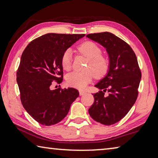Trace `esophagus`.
I'll use <instances>...</instances> for the list:
<instances>
[{
  "label": "esophagus",
  "instance_id": "34e87169",
  "mask_svg": "<svg viewBox=\"0 0 158 158\" xmlns=\"http://www.w3.org/2000/svg\"><path fill=\"white\" fill-rule=\"evenodd\" d=\"M85 94V92L84 91V90H79V95H84Z\"/></svg>",
  "mask_w": 158,
  "mask_h": 158
}]
</instances>
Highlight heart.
Here are the masks:
<instances>
[{"instance_id":"obj_1","label":"heart","mask_w":158,"mask_h":158,"mask_svg":"<svg viewBox=\"0 0 158 158\" xmlns=\"http://www.w3.org/2000/svg\"><path fill=\"white\" fill-rule=\"evenodd\" d=\"M78 49L83 55L89 59L86 66V71L73 72L67 77L69 85L79 89H84L92 81L93 76L96 78H102L109 73L110 60L102 56V50L95 42L87 41L82 43ZM61 65L65 70L70 69L72 66V52L67 49L63 52L60 59Z\"/></svg>"}]
</instances>
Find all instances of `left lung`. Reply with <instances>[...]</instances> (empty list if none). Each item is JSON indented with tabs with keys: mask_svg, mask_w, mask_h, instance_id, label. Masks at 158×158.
Listing matches in <instances>:
<instances>
[{
	"mask_svg": "<svg viewBox=\"0 0 158 158\" xmlns=\"http://www.w3.org/2000/svg\"><path fill=\"white\" fill-rule=\"evenodd\" d=\"M86 37L105 47L110 60L109 73L95 85L100 90L93 94L89 114L102 124L113 125L126 116L137 100L141 78L137 58L127 42L109 32Z\"/></svg>",
	"mask_w": 158,
	"mask_h": 158,
	"instance_id": "8db88e82",
	"label": "left lung"
}]
</instances>
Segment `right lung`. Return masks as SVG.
Returning <instances> with one entry per match:
<instances>
[{"label": "right lung", "instance_id": "add662e5", "mask_svg": "<svg viewBox=\"0 0 158 158\" xmlns=\"http://www.w3.org/2000/svg\"><path fill=\"white\" fill-rule=\"evenodd\" d=\"M85 34L47 33L33 40L21 55L17 72L20 98L26 111L42 125H55L65 118L79 93L73 88L52 90L63 81L61 56Z\"/></svg>", "mask_w": 158, "mask_h": 158}]
</instances>
